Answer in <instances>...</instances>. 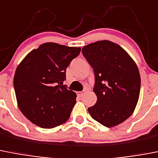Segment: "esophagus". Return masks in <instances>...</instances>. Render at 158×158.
<instances>
[{"mask_svg":"<svg viewBox=\"0 0 158 158\" xmlns=\"http://www.w3.org/2000/svg\"><path fill=\"white\" fill-rule=\"evenodd\" d=\"M85 92H86V91H82V92H77V95H79V96H81V97L82 95H84V94L85 93Z\"/></svg>","mask_w":158,"mask_h":158,"instance_id":"34e87169","label":"esophagus"}]
</instances>
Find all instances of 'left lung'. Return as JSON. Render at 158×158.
<instances>
[{
    "label": "left lung",
    "instance_id": "obj_1",
    "mask_svg": "<svg viewBox=\"0 0 158 158\" xmlns=\"http://www.w3.org/2000/svg\"><path fill=\"white\" fill-rule=\"evenodd\" d=\"M82 53L95 78L97 101L89 113L107 128L118 125L132 114L138 102L141 78L137 65L126 51L110 40L88 44Z\"/></svg>",
    "mask_w": 158,
    "mask_h": 158
}]
</instances>
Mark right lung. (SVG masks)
Returning <instances> with one entry per match:
<instances>
[{
	"label": "right lung",
	"mask_w": 158,
	"mask_h": 158,
	"mask_svg": "<svg viewBox=\"0 0 158 158\" xmlns=\"http://www.w3.org/2000/svg\"><path fill=\"white\" fill-rule=\"evenodd\" d=\"M81 48L44 43L19 64L14 76L18 106L37 126L52 128L69 119L77 95L63 85L66 70Z\"/></svg>",
	"instance_id": "right-lung-1"
}]
</instances>
